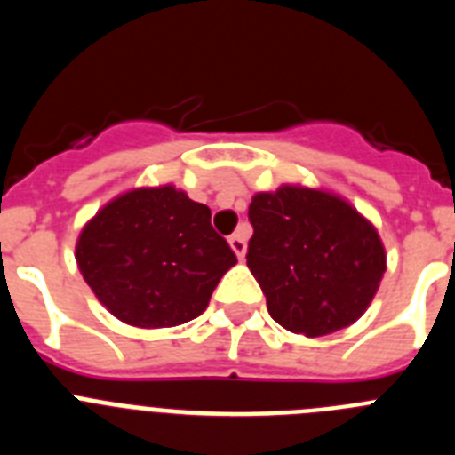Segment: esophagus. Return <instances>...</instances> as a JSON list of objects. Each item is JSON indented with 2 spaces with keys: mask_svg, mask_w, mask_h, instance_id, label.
<instances>
[{
  "mask_svg": "<svg viewBox=\"0 0 455 455\" xmlns=\"http://www.w3.org/2000/svg\"><path fill=\"white\" fill-rule=\"evenodd\" d=\"M230 248L235 251V255L239 257V259H243V255H246V232L236 230L235 235L230 236Z\"/></svg>",
  "mask_w": 455,
  "mask_h": 455,
  "instance_id": "obj_1",
  "label": "esophagus"
}]
</instances>
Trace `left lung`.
Returning <instances> with one entry per match:
<instances>
[{
    "label": "left lung",
    "mask_w": 455,
    "mask_h": 455,
    "mask_svg": "<svg viewBox=\"0 0 455 455\" xmlns=\"http://www.w3.org/2000/svg\"><path fill=\"white\" fill-rule=\"evenodd\" d=\"M248 219V268L283 328L321 337L364 315L385 273V248L347 200L287 184L257 193Z\"/></svg>",
    "instance_id": "left-lung-1"
}]
</instances>
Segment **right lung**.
Masks as SVG:
<instances>
[{
	"label": "right lung",
	"instance_id": "add662e5",
	"mask_svg": "<svg viewBox=\"0 0 455 455\" xmlns=\"http://www.w3.org/2000/svg\"><path fill=\"white\" fill-rule=\"evenodd\" d=\"M77 264L100 303L123 323L171 328L204 312L236 264L207 204L175 187L134 188L84 225Z\"/></svg>",
	"mask_w": 455,
	"mask_h": 455
}]
</instances>
